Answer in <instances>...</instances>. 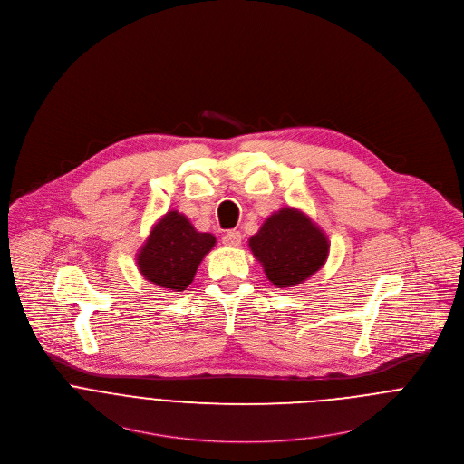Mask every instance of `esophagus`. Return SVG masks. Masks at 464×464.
Instances as JSON below:
<instances>
[{"label":"esophagus","instance_id":"obj_1","mask_svg":"<svg viewBox=\"0 0 464 464\" xmlns=\"http://www.w3.org/2000/svg\"><path fill=\"white\" fill-rule=\"evenodd\" d=\"M221 241H223V245H225V246H232V248H236V246H239V245H241L243 236H241V232H237V230H228V232L221 237Z\"/></svg>","mask_w":464,"mask_h":464}]
</instances>
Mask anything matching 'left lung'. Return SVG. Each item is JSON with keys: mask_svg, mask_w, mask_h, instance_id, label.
Masks as SVG:
<instances>
[{"mask_svg": "<svg viewBox=\"0 0 464 464\" xmlns=\"http://www.w3.org/2000/svg\"><path fill=\"white\" fill-rule=\"evenodd\" d=\"M250 250L276 287H295L317 273L330 253L326 234L293 208L273 212L250 237Z\"/></svg>", "mask_w": 464, "mask_h": 464, "instance_id": "1", "label": "left lung"}]
</instances>
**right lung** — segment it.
<instances>
[{"label":"right lung","instance_id":"add662e5","mask_svg":"<svg viewBox=\"0 0 464 464\" xmlns=\"http://www.w3.org/2000/svg\"><path fill=\"white\" fill-rule=\"evenodd\" d=\"M214 245L212 234L198 232L184 214L169 211L152 227L136 255L138 269L145 280L161 289L186 291Z\"/></svg>","mask_w":464,"mask_h":464}]
</instances>
